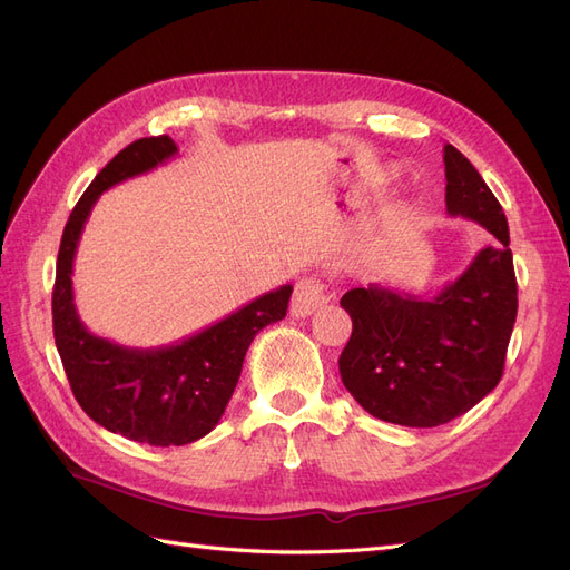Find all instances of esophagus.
Wrapping results in <instances>:
<instances>
[{
	"label": "esophagus",
	"instance_id": "obj_1",
	"mask_svg": "<svg viewBox=\"0 0 570 570\" xmlns=\"http://www.w3.org/2000/svg\"><path fill=\"white\" fill-rule=\"evenodd\" d=\"M325 302H327L325 285L318 278H314V275H308V278H302L295 285V295H292V302H289V314L297 318H306L314 312H318Z\"/></svg>",
	"mask_w": 570,
	"mask_h": 570
}]
</instances>
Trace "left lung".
Wrapping results in <instances>:
<instances>
[{
	"label": "left lung",
	"mask_w": 570,
	"mask_h": 570,
	"mask_svg": "<svg viewBox=\"0 0 570 570\" xmlns=\"http://www.w3.org/2000/svg\"><path fill=\"white\" fill-rule=\"evenodd\" d=\"M444 176L446 214L480 223L497 243L430 299L383 285L340 299L352 316L340 354L344 387L371 416L406 428L450 423L497 387L519 312L502 204L452 145H444Z\"/></svg>",
	"instance_id": "left-lung-1"
}]
</instances>
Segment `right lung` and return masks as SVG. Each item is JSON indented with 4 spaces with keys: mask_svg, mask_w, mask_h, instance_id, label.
<instances>
[{
    "mask_svg": "<svg viewBox=\"0 0 570 570\" xmlns=\"http://www.w3.org/2000/svg\"><path fill=\"white\" fill-rule=\"evenodd\" d=\"M168 135L142 137L99 170L63 228L51 292L55 342L68 383L88 416L111 433L151 446L189 444L218 425L256 333L283 321L292 285L256 297L202 333L157 350L124 347L92 335L73 304V258L95 202L105 189L176 157Z\"/></svg>",
    "mask_w": 570,
    "mask_h": 570,
    "instance_id": "obj_1",
    "label": "right lung"
}]
</instances>
